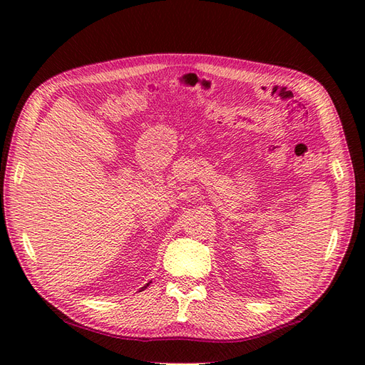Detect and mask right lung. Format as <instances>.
<instances>
[{
  "mask_svg": "<svg viewBox=\"0 0 365 365\" xmlns=\"http://www.w3.org/2000/svg\"><path fill=\"white\" fill-rule=\"evenodd\" d=\"M145 288H146V286H145Z\"/></svg>",
  "mask_w": 365,
  "mask_h": 365,
  "instance_id": "obj_1",
  "label": "right lung"
}]
</instances>
